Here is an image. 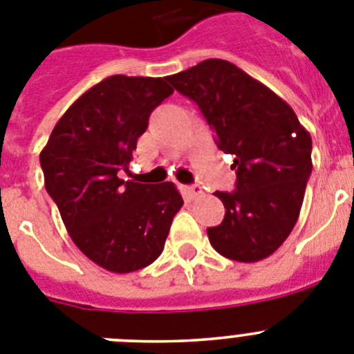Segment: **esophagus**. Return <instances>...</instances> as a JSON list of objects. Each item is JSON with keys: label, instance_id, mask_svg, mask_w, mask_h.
Here are the masks:
<instances>
[{"label": "esophagus", "instance_id": "1", "mask_svg": "<svg viewBox=\"0 0 354 354\" xmlns=\"http://www.w3.org/2000/svg\"><path fill=\"white\" fill-rule=\"evenodd\" d=\"M186 193L189 196H192V198H198V196H202V187L198 186V184H193V186H187L186 187Z\"/></svg>", "mask_w": 354, "mask_h": 354}]
</instances>
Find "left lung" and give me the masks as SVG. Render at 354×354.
I'll list each match as a JSON object with an SVG mask.
<instances>
[{
  "label": "left lung",
  "instance_id": "8db88e82",
  "mask_svg": "<svg viewBox=\"0 0 354 354\" xmlns=\"http://www.w3.org/2000/svg\"><path fill=\"white\" fill-rule=\"evenodd\" d=\"M167 80L198 104L220 150L236 156V189L214 193L225 218L207 228L212 248L237 262L270 257L298 221L310 134L283 99L227 60L209 58Z\"/></svg>",
  "mask_w": 354,
  "mask_h": 354
}]
</instances>
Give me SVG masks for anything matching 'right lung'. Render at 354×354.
<instances>
[{"label":"right lung","mask_w":354,"mask_h":354,"mask_svg":"<svg viewBox=\"0 0 354 354\" xmlns=\"http://www.w3.org/2000/svg\"><path fill=\"white\" fill-rule=\"evenodd\" d=\"M167 77L109 76L56 122L40 152L44 184L74 245L111 273H133L165 248L183 196L171 183L122 180L156 106L174 93Z\"/></svg>","instance_id":"right-lung-1"}]
</instances>
